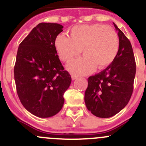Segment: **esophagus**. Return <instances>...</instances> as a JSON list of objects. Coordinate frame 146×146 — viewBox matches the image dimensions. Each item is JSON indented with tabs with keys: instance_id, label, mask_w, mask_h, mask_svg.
<instances>
[{
	"instance_id": "34e87169",
	"label": "esophagus",
	"mask_w": 146,
	"mask_h": 146,
	"mask_svg": "<svg viewBox=\"0 0 146 146\" xmlns=\"http://www.w3.org/2000/svg\"><path fill=\"white\" fill-rule=\"evenodd\" d=\"M71 78H72V80H75V79H76L78 78L77 76H76V75H72L71 76Z\"/></svg>"
}]
</instances>
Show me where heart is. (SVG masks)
Returning <instances> with one entry per match:
<instances>
[{
    "mask_svg": "<svg viewBox=\"0 0 146 146\" xmlns=\"http://www.w3.org/2000/svg\"><path fill=\"white\" fill-rule=\"evenodd\" d=\"M70 37L60 34L55 47L63 61L68 62L80 53L84 56L72 60L67 68L75 74L83 75L95 67L103 69L109 66L118 54L119 38L115 30L99 23L73 26Z\"/></svg>",
    "mask_w": 146,
    "mask_h": 146,
    "instance_id": "b5f03b06",
    "label": "heart"
}]
</instances>
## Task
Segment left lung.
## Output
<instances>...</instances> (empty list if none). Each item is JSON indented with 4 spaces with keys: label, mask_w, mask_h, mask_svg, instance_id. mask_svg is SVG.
<instances>
[{
    "label": "left lung",
    "mask_w": 146,
    "mask_h": 146,
    "mask_svg": "<svg viewBox=\"0 0 146 146\" xmlns=\"http://www.w3.org/2000/svg\"><path fill=\"white\" fill-rule=\"evenodd\" d=\"M114 24L119 37V50L113 61L103 71L88 78L85 103L88 110L99 118H110L125 107L133 90L136 71L132 46Z\"/></svg>",
    "instance_id": "1"
}]
</instances>
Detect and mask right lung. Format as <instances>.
Instances as JSON below:
<instances>
[{
    "mask_svg": "<svg viewBox=\"0 0 146 146\" xmlns=\"http://www.w3.org/2000/svg\"><path fill=\"white\" fill-rule=\"evenodd\" d=\"M63 25L40 23L20 43L14 66L17 93L27 111L49 118L64 103L63 94L71 83L57 55L55 40Z\"/></svg>",
    "mask_w": 146,
    "mask_h": 146,
    "instance_id": "1",
    "label": "right lung"
}]
</instances>
